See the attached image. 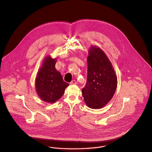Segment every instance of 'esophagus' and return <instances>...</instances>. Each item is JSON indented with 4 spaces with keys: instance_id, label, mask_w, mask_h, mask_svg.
<instances>
[{
    "instance_id": "1",
    "label": "esophagus",
    "mask_w": 152,
    "mask_h": 152,
    "mask_svg": "<svg viewBox=\"0 0 152 152\" xmlns=\"http://www.w3.org/2000/svg\"><path fill=\"white\" fill-rule=\"evenodd\" d=\"M70 84H77V81H76V80H72L71 83H70Z\"/></svg>"
}]
</instances>
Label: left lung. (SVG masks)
I'll use <instances>...</instances> for the list:
<instances>
[{"label":"left lung","mask_w":152,"mask_h":152,"mask_svg":"<svg viewBox=\"0 0 152 152\" xmlns=\"http://www.w3.org/2000/svg\"><path fill=\"white\" fill-rule=\"evenodd\" d=\"M88 74L82 94L87 107L91 109L104 107L113 98L118 81L108 57L99 47L92 45L87 57Z\"/></svg>","instance_id":"8db88e82"}]
</instances>
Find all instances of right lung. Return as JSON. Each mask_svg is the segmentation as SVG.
I'll use <instances>...</instances> for the list:
<instances>
[{
  "label": "right lung",
  "instance_id": "add662e5",
  "mask_svg": "<svg viewBox=\"0 0 152 152\" xmlns=\"http://www.w3.org/2000/svg\"><path fill=\"white\" fill-rule=\"evenodd\" d=\"M57 58L47 56L37 74L35 81L36 91L41 100L53 104L64 94L69 84L64 81L61 73L55 68Z\"/></svg>",
  "mask_w": 152,
  "mask_h": 152
}]
</instances>
